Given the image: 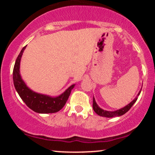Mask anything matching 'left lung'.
Masks as SVG:
<instances>
[{
    "label": "left lung",
    "mask_w": 155,
    "mask_h": 155,
    "mask_svg": "<svg viewBox=\"0 0 155 155\" xmlns=\"http://www.w3.org/2000/svg\"><path fill=\"white\" fill-rule=\"evenodd\" d=\"M140 91H141V89L140 90V91L138 92V95L136 97H135L133 100L129 104H127V106H125L124 107L120 108V109L116 110V111H106V110L103 109L101 108L97 104L96 101L95 100V97H93V104H92V108H93V110L95 111V112L97 114H98L99 116L101 117H108V118H110V117H120L122 115L124 114L126 112H127L130 109V108L132 107L133 105L136 103V101L138 99V96L140 95Z\"/></svg>",
    "instance_id": "obj_1"
}]
</instances>
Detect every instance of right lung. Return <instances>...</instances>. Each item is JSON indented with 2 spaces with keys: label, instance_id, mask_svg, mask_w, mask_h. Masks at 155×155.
Segmentation results:
<instances>
[{
  "label": "right lung",
  "instance_id": "add662e5",
  "mask_svg": "<svg viewBox=\"0 0 155 155\" xmlns=\"http://www.w3.org/2000/svg\"><path fill=\"white\" fill-rule=\"evenodd\" d=\"M25 48L26 46L22 48L17 57L13 70L14 85L17 93L25 104L36 113L49 114L59 111L66 104L69 95L71 90L75 87V84H72L67 90H65V92L56 97L38 93L31 90L23 81L19 71L21 58Z\"/></svg>",
  "mask_w": 155,
  "mask_h": 155
}]
</instances>
